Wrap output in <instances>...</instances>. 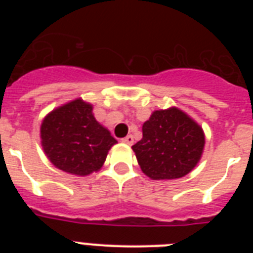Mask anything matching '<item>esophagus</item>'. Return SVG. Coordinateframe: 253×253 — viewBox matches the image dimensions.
I'll use <instances>...</instances> for the list:
<instances>
[{"label": "esophagus", "instance_id": "1", "mask_svg": "<svg viewBox=\"0 0 253 253\" xmlns=\"http://www.w3.org/2000/svg\"><path fill=\"white\" fill-rule=\"evenodd\" d=\"M123 142H124L125 144H129V146H131V144H133V143H134L133 135H126V137H125L124 139H123Z\"/></svg>", "mask_w": 253, "mask_h": 253}]
</instances>
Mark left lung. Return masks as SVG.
I'll return each mask as SVG.
<instances>
[{
    "label": "left lung",
    "mask_w": 253,
    "mask_h": 253,
    "mask_svg": "<svg viewBox=\"0 0 253 253\" xmlns=\"http://www.w3.org/2000/svg\"><path fill=\"white\" fill-rule=\"evenodd\" d=\"M142 130L143 138L131 148L142 171L153 180L184 177L202 158L204 131L177 107L153 111Z\"/></svg>",
    "instance_id": "obj_1"
}]
</instances>
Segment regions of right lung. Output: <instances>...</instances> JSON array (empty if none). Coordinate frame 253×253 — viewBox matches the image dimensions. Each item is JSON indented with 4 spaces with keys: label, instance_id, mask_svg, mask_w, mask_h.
Segmentation results:
<instances>
[{
    "label": "right lung",
    "instance_id": "obj_1",
    "mask_svg": "<svg viewBox=\"0 0 253 253\" xmlns=\"http://www.w3.org/2000/svg\"><path fill=\"white\" fill-rule=\"evenodd\" d=\"M42 146L57 169L76 176L99 171L116 143L92 114V105L76 99L57 107L40 126Z\"/></svg>",
    "mask_w": 253,
    "mask_h": 253
}]
</instances>
